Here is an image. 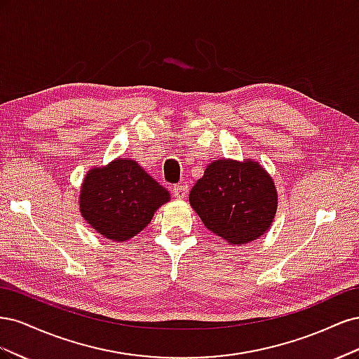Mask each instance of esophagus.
Returning a JSON list of instances; mask_svg holds the SVG:
<instances>
[{"label": "esophagus", "instance_id": "1", "mask_svg": "<svg viewBox=\"0 0 359 359\" xmlns=\"http://www.w3.org/2000/svg\"><path fill=\"white\" fill-rule=\"evenodd\" d=\"M172 193H173V196H175L177 199L187 198L189 186H187V184H178V186H173L172 187Z\"/></svg>", "mask_w": 359, "mask_h": 359}]
</instances>
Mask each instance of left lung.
I'll use <instances>...</instances> for the list:
<instances>
[{
	"instance_id": "8db88e82",
	"label": "left lung",
	"mask_w": 359,
	"mask_h": 359,
	"mask_svg": "<svg viewBox=\"0 0 359 359\" xmlns=\"http://www.w3.org/2000/svg\"><path fill=\"white\" fill-rule=\"evenodd\" d=\"M190 203L206 229L236 245L268 231L277 211V191L256 161L217 160L194 184Z\"/></svg>"
}]
</instances>
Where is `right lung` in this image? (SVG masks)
I'll list each match as a JSON object with an SVG mask.
<instances>
[{
  "label": "right lung",
  "mask_w": 359,
  "mask_h": 359,
  "mask_svg": "<svg viewBox=\"0 0 359 359\" xmlns=\"http://www.w3.org/2000/svg\"><path fill=\"white\" fill-rule=\"evenodd\" d=\"M169 198L136 161L118 158L86 173L79 205L83 219L100 235L126 241L142 231Z\"/></svg>",
  "instance_id": "right-lung-1"
}]
</instances>
